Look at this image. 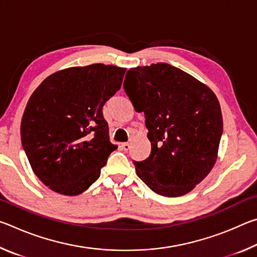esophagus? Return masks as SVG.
<instances>
[{"instance_id": "obj_1", "label": "esophagus", "mask_w": 257, "mask_h": 257, "mask_svg": "<svg viewBox=\"0 0 257 257\" xmlns=\"http://www.w3.org/2000/svg\"><path fill=\"white\" fill-rule=\"evenodd\" d=\"M121 147H122L123 151H129L130 150V144H129V143H123V144L121 145Z\"/></svg>"}]
</instances>
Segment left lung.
Returning a JSON list of instances; mask_svg holds the SVG:
<instances>
[{
    "mask_svg": "<svg viewBox=\"0 0 257 257\" xmlns=\"http://www.w3.org/2000/svg\"><path fill=\"white\" fill-rule=\"evenodd\" d=\"M136 112L145 115L151 154L134 161L154 193L182 196L205 178L217 158L223 122L215 94L168 63L128 70L123 82Z\"/></svg>",
    "mask_w": 257,
    "mask_h": 257,
    "instance_id": "8db88e82",
    "label": "left lung"
}]
</instances>
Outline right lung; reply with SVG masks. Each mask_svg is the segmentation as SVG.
<instances>
[{
	"mask_svg": "<svg viewBox=\"0 0 257 257\" xmlns=\"http://www.w3.org/2000/svg\"><path fill=\"white\" fill-rule=\"evenodd\" d=\"M125 69L95 63L46 78L30 96L21 143L33 171L56 193L75 196L98 179L116 145L104 104L120 89Z\"/></svg>",
	"mask_w": 257,
	"mask_h": 257,
	"instance_id": "right-lung-1",
	"label": "right lung"
}]
</instances>
